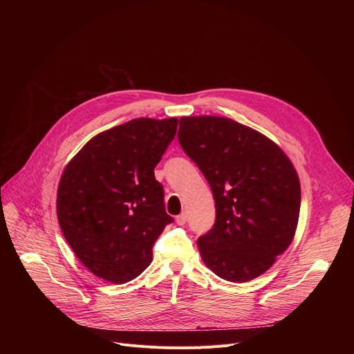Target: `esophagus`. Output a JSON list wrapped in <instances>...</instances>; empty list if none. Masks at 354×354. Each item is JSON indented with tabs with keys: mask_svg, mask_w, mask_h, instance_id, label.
<instances>
[{
	"mask_svg": "<svg viewBox=\"0 0 354 354\" xmlns=\"http://www.w3.org/2000/svg\"><path fill=\"white\" fill-rule=\"evenodd\" d=\"M186 221H187V213H186V212L180 213V214L176 217L178 225H183V224H186Z\"/></svg>",
	"mask_w": 354,
	"mask_h": 354,
	"instance_id": "34e87169",
	"label": "esophagus"
}]
</instances>
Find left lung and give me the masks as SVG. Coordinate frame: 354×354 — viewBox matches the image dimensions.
<instances>
[{
    "label": "left lung",
    "instance_id": "left-lung-1",
    "mask_svg": "<svg viewBox=\"0 0 354 354\" xmlns=\"http://www.w3.org/2000/svg\"><path fill=\"white\" fill-rule=\"evenodd\" d=\"M178 140L216 201V223L197 239L201 259L227 281L263 274L298 224L301 187L291 161L270 138L227 118H180Z\"/></svg>",
    "mask_w": 354,
    "mask_h": 354
}]
</instances>
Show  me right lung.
Listing matches in <instances>:
<instances>
[{
	"mask_svg": "<svg viewBox=\"0 0 354 354\" xmlns=\"http://www.w3.org/2000/svg\"><path fill=\"white\" fill-rule=\"evenodd\" d=\"M176 127V118L133 119L91 138L66 167L57 190L59 224L95 276L123 284L153 261L156 241L174 223L154 168Z\"/></svg>",
	"mask_w": 354,
	"mask_h": 354,
	"instance_id": "1",
	"label": "right lung"
}]
</instances>
